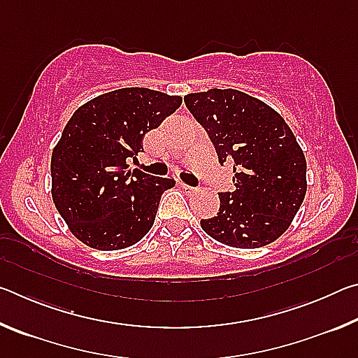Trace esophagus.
<instances>
[{
  "mask_svg": "<svg viewBox=\"0 0 358 358\" xmlns=\"http://www.w3.org/2000/svg\"><path fill=\"white\" fill-rule=\"evenodd\" d=\"M181 187H183V189L187 191V192H192L194 189H196V187L191 186V185H187V183H183V181H181Z\"/></svg>",
  "mask_w": 358,
  "mask_h": 358,
  "instance_id": "1",
  "label": "esophagus"
}]
</instances>
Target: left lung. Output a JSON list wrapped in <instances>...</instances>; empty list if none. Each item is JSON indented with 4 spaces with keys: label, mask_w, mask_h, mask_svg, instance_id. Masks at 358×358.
<instances>
[{
    "label": "left lung",
    "mask_w": 358,
    "mask_h": 358,
    "mask_svg": "<svg viewBox=\"0 0 358 358\" xmlns=\"http://www.w3.org/2000/svg\"><path fill=\"white\" fill-rule=\"evenodd\" d=\"M207 131L217 161L232 162L234 191H221L216 216L201 220L211 238L234 248H260L286 232L306 194V161L286 121L238 90L185 96Z\"/></svg>",
    "instance_id": "1"
}]
</instances>
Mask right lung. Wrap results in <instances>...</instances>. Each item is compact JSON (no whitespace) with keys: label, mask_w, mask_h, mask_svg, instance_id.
Returning <instances> with one entry per match:
<instances>
[{"label":"right lung","mask_w":358,"mask_h":358,"mask_svg":"<svg viewBox=\"0 0 358 358\" xmlns=\"http://www.w3.org/2000/svg\"><path fill=\"white\" fill-rule=\"evenodd\" d=\"M180 96L121 88L78 107L52 153L53 203L82 243L123 250L153 227L172 178L129 169L143 137L172 115Z\"/></svg>","instance_id":"1"}]
</instances>
